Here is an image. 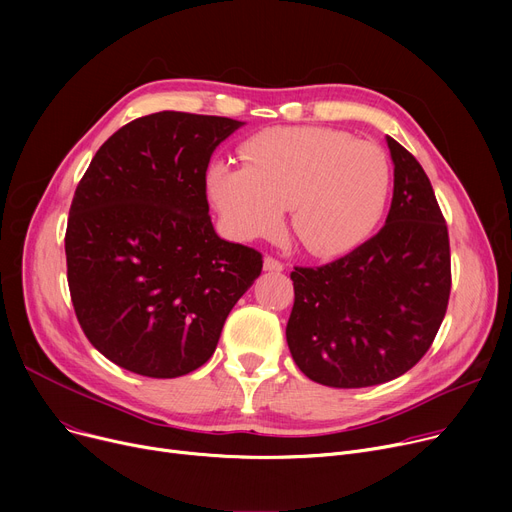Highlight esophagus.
I'll return each instance as SVG.
<instances>
[{
  "label": "esophagus",
  "instance_id": "obj_1",
  "mask_svg": "<svg viewBox=\"0 0 512 512\" xmlns=\"http://www.w3.org/2000/svg\"><path fill=\"white\" fill-rule=\"evenodd\" d=\"M263 270H265V272H282V270H284V263L278 261L276 257L267 255V257L263 259Z\"/></svg>",
  "mask_w": 512,
  "mask_h": 512
}]
</instances>
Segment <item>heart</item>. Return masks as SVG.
I'll return each instance as SVG.
<instances>
[{"instance_id":"b5f03b06","label":"heart","mask_w":512,"mask_h":512,"mask_svg":"<svg viewBox=\"0 0 512 512\" xmlns=\"http://www.w3.org/2000/svg\"><path fill=\"white\" fill-rule=\"evenodd\" d=\"M245 166L213 161L207 197L234 238L272 236L290 205V230L319 257L355 251L378 226L390 161L382 147L321 126H276L240 147Z\"/></svg>"}]
</instances>
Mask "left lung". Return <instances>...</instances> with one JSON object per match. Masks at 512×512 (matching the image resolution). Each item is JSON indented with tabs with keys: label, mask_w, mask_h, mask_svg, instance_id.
<instances>
[{
	"label": "left lung",
	"mask_w": 512,
	"mask_h": 512,
	"mask_svg": "<svg viewBox=\"0 0 512 512\" xmlns=\"http://www.w3.org/2000/svg\"><path fill=\"white\" fill-rule=\"evenodd\" d=\"M394 195L384 228L321 267H294L290 355L332 388L386 384L432 346L450 297V242L432 182L386 137Z\"/></svg>",
	"instance_id": "obj_1"
}]
</instances>
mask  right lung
<instances>
[{"label":"right lung","instance_id":"right-lung-1","mask_svg":"<svg viewBox=\"0 0 512 512\" xmlns=\"http://www.w3.org/2000/svg\"><path fill=\"white\" fill-rule=\"evenodd\" d=\"M245 122L157 112L107 139L78 182L66 228L72 305L89 342L147 378H178L218 346L261 253L213 230L211 153Z\"/></svg>","mask_w":512,"mask_h":512}]
</instances>
